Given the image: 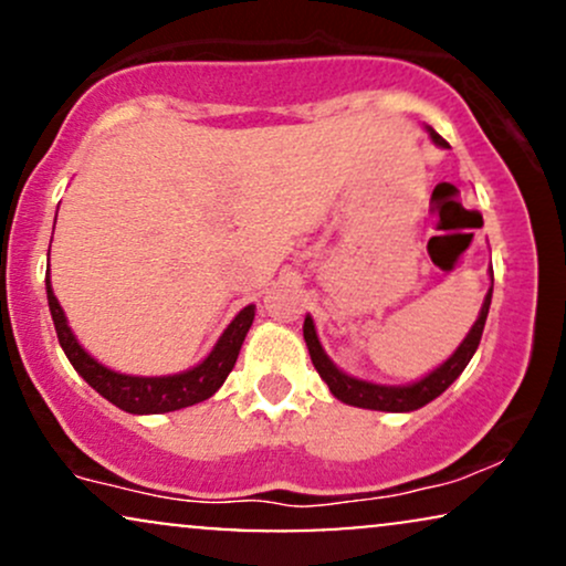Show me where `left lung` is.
<instances>
[{
    "label": "left lung",
    "mask_w": 566,
    "mask_h": 566,
    "mask_svg": "<svg viewBox=\"0 0 566 566\" xmlns=\"http://www.w3.org/2000/svg\"><path fill=\"white\" fill-rule=\"evenodd\" d=\"M428 135H431V140L441 148L450 146V143L441 138L437 129L428 127ZM490 303H492V287H490V292H486L482 311H479V319L473 322L471 333L465 335V340L460 343L458 350H454L444 365H439L433 373H428L426 378H420L418 382H409V386H378V382L350 378V375L343 373V369H337L333 365V359L324 354L319 337H316L314 319H311V316H305V322H303V337H305V346H308L311 361H314L316 373L322 375V380L327 382L329 391H333L335 399H340L343 405L361 407V409H380V412H412V409L426 407L428 401H433L437 396L444 394L447 388H450L452 382L460 378V373L469 367L471 356L476 354L479 340H482L486 314H490Z\"/></svg>",
    "instance_id": "left-lung-1"
}]
</instances>
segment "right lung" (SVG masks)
<instances>
[{"instance_id":"obj_1","label":"right lung","mask_w":566,"mask_h":566,"mask_svg":"<svg viewBox=\"0 0 566 566\" xmlns=\"http://www.w3.org/2000/svg\"><path fill=\"white\" fill-rule=\"evenodd\" d=\"M44 284H48V303L50 314H53L57 340H61V348L66 350L71 365H74L76 373H80L103 399H108L112 405L133 415L175 412V409H184L210 399V396L223 386L226 378H229L233 365H237L239 348H242L244 337L252 327V319H255V305H247V308H242L233 316V322L223 329L216 348L210 350V356H207L201 365L178 375H165V378H138V375L114 373V369L103 367L101 361L93 359V356L80 346L74 333H71L66 314H63L61 303H57L53 292V284H50V271Z\"/></svg>"}]
</instances>
